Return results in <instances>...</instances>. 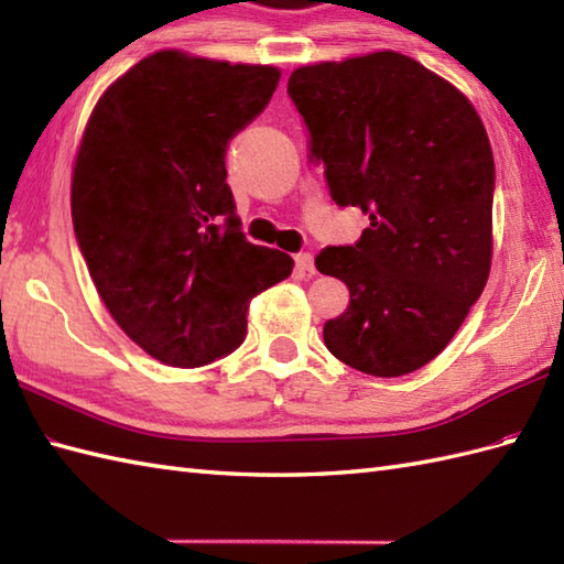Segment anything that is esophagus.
Here are the masks:
<instances>
[{"instance_id": "1", "label": "esophagus", "mask_w": 564, "mask_h": 564, "mask_svg": "<svg viewBox=\"0 0 564 564\" xmlns=\"http://www.w3.org/2000/svg\"><path fill=\"white\" fill-rule=\"evenodd\" d=\"M295 271L303 273V275H313L315 273V261L310 251H301V254H295Z\"/></svg>"}]
</instances>
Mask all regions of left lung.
Segmentation results:
<instances>
[{
	"instance_id": "1",
	"label": "left lung",
	"mask_w": 564,
	"mask_h": 564,
	"mask_svg": "<svg viewBox=\"0 0 564 564\" xmlns=\"http://www.w3.org/2000/svg\"><path fill=\"white\" fill-rule=\"evenodd\" d=\"M289 94L325 164L332 200L368 215L356 245L325 247L319 273L351 293L327 349L398 378L446 349L492 263L495 158L463 94L394 51L297 67Z\"/></svg>"
}]
</instances>
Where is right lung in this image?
Wrapping results in <instances>:
<instances>
[{
    "label": "right lung",
    "mask_w": 564,
    "mask_h": 564,
    "mask_svg": "<svg viewBox=\"0 0 564 564\" xmlns=\"http://www.w3.org/2000/svg\"><path fill=\"white\" fill-rule=\"evenodd\" d=\"M281 72L160 51L94 106L72 174L89 275L130 339L196 368L232 354L247 303L293 259L247 242L227 186L230 140L267 109Z\"/></svg>",
    "instance_id": "1"
}]
</instances>
